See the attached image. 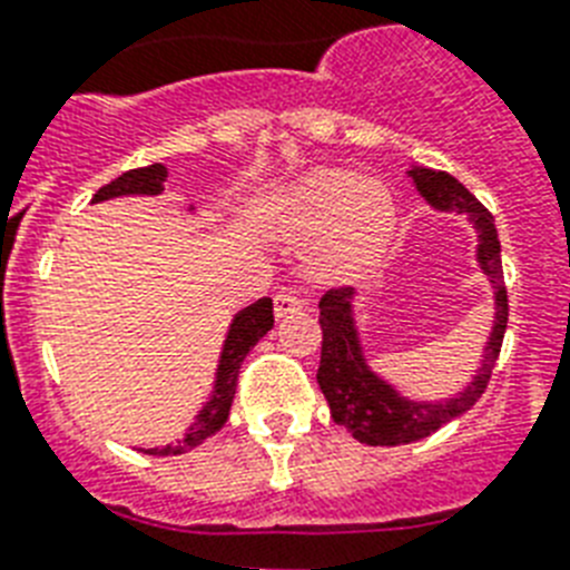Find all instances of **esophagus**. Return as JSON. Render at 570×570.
Masks as SVG:
<instances>
[{
	"instance_id": "esophagus-1",
	"label": "esophagus",
	"mask_w": 570,
	"mask_h": 570,
	"mask_svg": "<svg viewBox=\"0 0 570 570\" xmlns=\"http://www.w3.org/2000/svg\"><path fill=\"white\" fill-rule=\"evenodd\" d=\"M304 307L302 295L295 293V289H281V293L275 295V313L277 316H293V313H298Z\"/></svg>"
}]
</instances>
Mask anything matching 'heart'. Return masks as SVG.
Wrapping results in <instances>:
<instances>
[{
	"instance_id": "obj_1",
	"label": "heart",
	"mask_w": 570,
	"mask_h": 570,
	"mask_svg": "<svg viewBox=\"0 0 570 570\" xmlns=\"http://www.w3.org/2000/svg\"><path fill=\"white\" fill-rule=\"evenodd\" d=\"M396 224L393 197L348 171H311L277 191L266 227L289 245H311L313 272L325 281L364 275L384 254Z\"/></svg>"
}]
</instances>
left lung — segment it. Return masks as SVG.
Returning a JSON list of instances; mask_svg holds the SVG:
<instances>
[{
	"label": "left lung",
	"instance_id": "1",
	"mask_svg": "<svg viewBox=\"0 0 570 570\" xmlns=\"http://www.w3.org/2000/svg\"><path fill=\"white\" fill-rule=\"evenodd\" d=\"M411 177H414L420 195L432 200L438 209H459V213H468L470 222L476 224L479 263L497 289V322L491 343L485 348V364L479 370L476 381L450 402L420 405V402H405L402 396H396V390L387 387L384 381H379L366 370L364 355L357 348L355 322H352V289L334 286L322 295V357L316 381L328 399L334 423L348 429L357 441L370 443V446H396V443L420 441L425 434L438 432L443 423H450L452 416L464 414L476 405L491 381V373H494L500 346H503L505 322H509V293H505L494 215L446 171L414 168Z\"/></svg>",
	"mask_w": 570,
	"mask_h": 570
}]
</instances>
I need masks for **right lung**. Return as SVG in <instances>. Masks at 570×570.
<instances>
[{
    "label": "right lung",
    "mask_w": 570,
    "mask_h": 570,
    "mask_svg": "<svg viewBox=\"0 0 570 570\" xmlns=\"http://www.w3.org/2000/svg\"><path fill=\"white\" fill-rule=\"evenodd\" d=\"M168 177L163 165H147V168H136V171L120 174L118 180L106 183L94 200H106V197L118 195H159L163 191V183ZM275 325V311H272V298H259L250 307L233 320L230 334H227V343H224L222 364H218V381H215L213 399L206 402V407L197 414V420L191 423V429L186 432L183 441H177L174 446H163V450H147L150 455H180V452L195 450L197 443H204L209 434H215L227 423V414H230L233 396H236V384H239V370L242 361L248 355L250 348L257 346V340L272 331Z\"/></svg>",
    "instance_id": "right-lung-1"
}]
</instances>
